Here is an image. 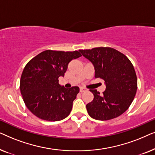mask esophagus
<instances>
[{
    "instance_id": "esophagus-1",
    "label": "esophagus",
    "mask_w": 155,
    "mask_h": 155,
    "mask_svg": "<svg viewBox=\"0 0 155 155\" xmlns=\"http://www.w3.org/2000/svg\"><path fill=\"white\" fill-rule=\"evenodd\" d=\"M86 90H87V89L84 88V87H81L80 88V92H84V91H86Z\"/></svg>"
}]
</instances>
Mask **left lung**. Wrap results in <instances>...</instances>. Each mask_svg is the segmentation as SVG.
<instances>
[{"mask_svg": "<svg viewBox=\"0 0 155 155\" xmlns=\"http://www.w3.org/2000/svg\"><path fill=\"white\" fill-rule=\"evenodd\" d=\"M94 67V77L105 81L103 94L90 90L94 99L86 105L91 117L99 120L113 119L124 114L134 99L137 76L134 67L124 54L110 47L80 50Z\"/></svg>", "mask_w": 155, "mask_h": 155, "instance_id": "left-lung-1", "label": "left lung"}]
</instances>
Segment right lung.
I'll list each match as a JSON object with an SVG mask.
<instances>
[{
  "label": "right lung",
  "mask_w": 155,
  "mask_h": 155,
  "mask_svg": "<svg viewBox=\"0 0 155 155\" xmlns=\"http://www.w3.org/2000/svg\"><path fill=\"white\" fill-rule=\"evenodd\" d=\"M78 51L46 50L27 63L20 79V92L28 109L41 119L57 121L71 113L78 87L65 88L58 83L68 63L81 56Z\"/></svg>",
  "instance_id": "add662e5"
}]
</instances>
